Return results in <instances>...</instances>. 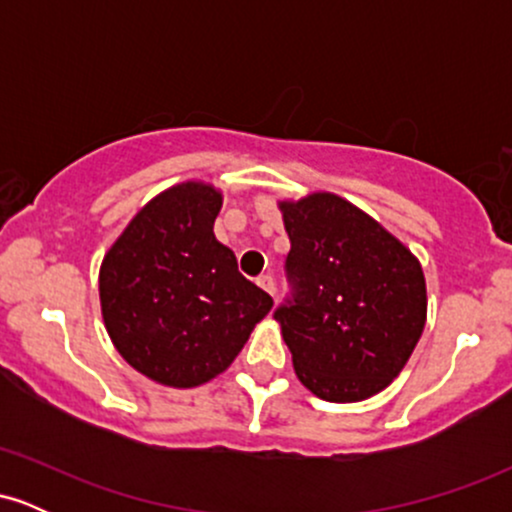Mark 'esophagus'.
<instances>
[{"instance_id": "34e87169", "label": "esophagus", "mask_w": 512, "mask_h": 512, "mask_svg": "<svg viewBox=\"0 0 512 512\" xmlns=\"http://www.w3.org/2000/svg\"><path fill=\"white\" fill-rule=\"evenodd\" d=\"M257 284H260V286H262V289L269 293V296H274V293H276V284H274L272 274H262V276H260V279H257Z\"/></svg>"}]
</instances>
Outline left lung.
I'll return each mask as SVG.
<instances>
[{"label":"left lung","instance_id":"1","mask_svg":"<svg viewBox=\"0 0 512 512\" xmlns=\"http://www.w3.org/2000/svg\"><path fill=\"white\" fill-rule=\"evenodd\" d=\"M291 252L289 293L274 310L298 380L327 402L385 390L426 322L421 264L378 221L317 192L281 202Z\"/></svg>","mask_w":512,"mask_h":512}]
</instances>
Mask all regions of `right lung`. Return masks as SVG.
<instances>
[{"label": "right lung", "instance_id": "1", "mask_svg": "<svg viewBox=\"0 0 512 512\" xmlns=\"http://www.w3.org/2000/svg\"><path fill=\"white\" fill-rule=\"evenodd\" d=\"M219 209L211 185L170 187L129 221L103 260L105 330L129 366L161 385L216 378L274 305L216 240Z\"/></svg>", "mask_w": 512, "mask_h": 512}]
</instances>
